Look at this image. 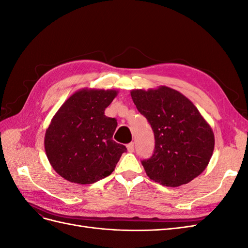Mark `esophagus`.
<instances>
[{
  "label": "esophagus",
  "instance_id": "1",
  "mask_svg": "<svg viewBox=\"0 0 248 248\" xmlns=\"http://www.w3.org/2000/svg\"><path fill=\"white\" fill-rule=\"evenodd\" d=\"M127 150H128V152H133L134 151V142H129V144L127 145Z\"/></svg>",
  "mask_w": 248,
  "mask_h": 248
}]
</instances>
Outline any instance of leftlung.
Returning <instances> with one entry per match:
<instances>
[{
    "label": "left lung",
    "instance_id": "8db88e82",
    "mask_svg": "<svg viewBox=\"0 0 248 248\" xmlns=\"http://www.w3.org/2000/svg\"><path fill=\"white\" fill-rule=\"evenodd\" d=\"M131 97L154 132L153 154L141 160L148 177L177 187L204 171L214 150V134L193 103L168 87L133 90Z\"/></svg>",
    "mask_w": 248,
    "mask_h": 248
}]
</instances>
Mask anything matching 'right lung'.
I'll use <instances>...</instances> for the list:
<instances>
[{
  "label": "right lung",
  "instance_id": "obj_1",
  "mask_svg": "<svg viewBox=\"0 0 248 248\" xmlns=\"http://www.w3.org/2000/svg\"><path fill=\"white\" fill-rule=\"evenodd\" d=\"M116 95L114 90H81L52 118L44 147L51 167L64 179L95 183L109 176L127 151L112 140L117 120L104 115Z\"/></svg>",
  "mask_w": 248,
  "mask_h": 248
}]
</instances>
